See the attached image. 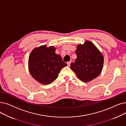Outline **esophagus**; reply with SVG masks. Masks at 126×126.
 I'll list each match as a JSON object with an SVG mask.
<instances>
[{
	"label": "esophagus",
	"instance_id": "obj_1",
	"mask_svg": "<svg viewBox=\"0 0 126 126\" xmlns=\"http://www.w3.org/2000/svg\"><path fill=\"white\" fill-rule=\"evenodd\" d=\"M70 63H71V62H68L67 63V66H70Z\"/></svg>",
	"mask_w": 126,
	"mask_h": 126
}]
</instances>
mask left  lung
<instances>
[{
  "label": "left lung",
  "mask_w": 126,
  "mask_h": 126,
  "mask_svg": "<svg viewBox=\"0 0 126 126\" xmlns=\"http://www.w3.org/2000/svg\"><path fill=\"white\" fill-rule=\"evenodd\" d=\"M77 59L70 64V68L82 81L87 82L97 78L101 73L103 56L93 43L86 41L78 45L76 50Z\"/></svg>",
  "instance_id": "1"
}]
</instances>
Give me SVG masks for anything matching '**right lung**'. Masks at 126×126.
Here are the masks:
<instances>
[{
	"label": "right lung",
	"instance_id": "obj_1",
	"mask_svg": "<svg viewBox=\"0 0 126 126\" xmlns=\"http://www.w3.org/2000/svg\"><path fill=\"white\" fill-rule=\"evenodd\" d=\"M56 48L46 45L35 48L30 54L28 67L35 80L43 84H49L55 80L60 70L67 66L61 57L55 53Z\"/></svg>",
	"mask_w": 126,
	"mask_h": 126
}]
</instances>
